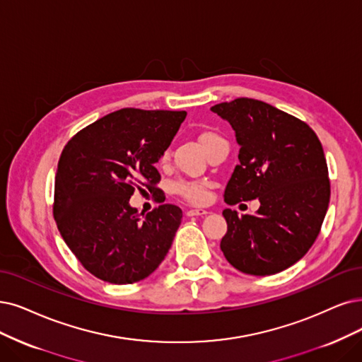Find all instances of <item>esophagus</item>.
<instances>
[{
    "label": "esophagus",
    "instance_id": "esophagus-1",
    "mask_svg": "<svg viewBox=\"0 0 362 362\" xmlns=\"http://www.w3.org/2000/svg\"><path fill=\"white\" fill-rule=\"evenodd\" d=\"M207 210L203 209V207H197V209H189L186 210V216H203V215H207Z\"/></svg>",
    "mask_w": 362,
    "mask_h": 362
}]
</instances>
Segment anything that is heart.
Segmentation results:
<instances>
[{"label": "heart", "mask_w": 362, "mask_h": 362, "mask_svg": "<svg viewBox=\"0 0 362 362\" xmlns=\"http://www.w3.org/2000/svg\"><path fill=\"white\" fill-rule=\"evenodd\" d=\"M222 137L215 131H204L199 134V141H202L204 149ZM174 191L183 198L189 199L192 203H204L209 198V183L198 180V182H179L174 186Z\"/></svg>", "instance_id": "obj_1"}]
</instances>
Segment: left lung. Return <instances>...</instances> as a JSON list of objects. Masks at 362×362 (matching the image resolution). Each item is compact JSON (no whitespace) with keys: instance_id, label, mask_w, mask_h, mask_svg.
Masks as SVG:
<instances>
[{"instance_id":"left-lung-1","label":"left lung","mask_w":362,"mask_h":362,"mask_svg":"<svg viewBox=\"0 0 362 362\" xmlns=\"http://www.w3.org/2000/svg\"><path fill=\"white\" fill-rule=\"evenodd\" d=\"M230 122L240 146L225 203L258 199L255 215H222L228 225L221 250L234 269L252 276L286 270L312 247L329 203L328 167L315 131L303 120L253 98L210 109Z\"/></svg>"}]
</instances>
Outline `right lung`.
<instances>
[{"label":"right lung","instance_id":"add662e5","mask_svg":"<svg viewBox=\"0 0 362 362\" xmlns=\"http://www.w3.org/2000/svg\"><path fill=\"white\" fill-rule=\"evenodd\" d=\"M186 112L122 109L66 143L55 177V216L66 246L104 282L127 285L152 274L168 253L182 210L163 204L139 215L129 198L160 180L164 156Z\"/></svg>","mask_w":362,"mask_h":362}]
</instances>
